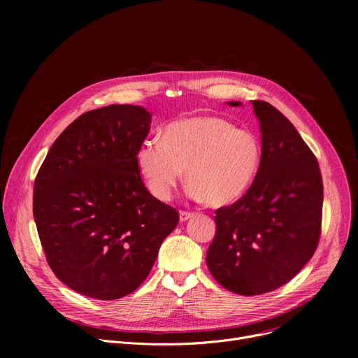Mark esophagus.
Listing matches in <instances>:
<instances>
[{"instance_id":"obj_1","label":"esophagus","mask_w":358,"mask_h":358,"mask_svg":"<svg viewBox=\"0 0 358 358\" xmlns=\"http://www.w3.org/2000/svg\"><path fill=\"white\" fill-rule=\"evenodd\" d=\"M194 215L190 212H180V222H187L189 219H192Z\"/></svg>"}]
</instances>
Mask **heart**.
I'll return each mask as SVG.
<instances>
[{"mask_svg":"<svg viewBox=\"0 0 358 358\" xmlns=\"http://www.w3.org/2000/svg\"><path fill=\"white\" fill-rule=\"evenodd\" d=\"M261 158V142L251 130L215 116H194L169 123L162 141L146 138L136 149L135 162L158 200L173 197L185 169L189 196L222 208L248 192Z\"/></svg>","mask_w":358,"mask_h":358,"instance_id":"heart-1","label":"heart"}]
</instances>
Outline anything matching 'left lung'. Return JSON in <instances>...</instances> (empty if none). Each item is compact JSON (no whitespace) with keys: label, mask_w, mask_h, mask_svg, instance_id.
Returning <instances> with one entry per match:
<instances>
[{"label":"left lung","mask_w":358,"mask_h":358,"mask_svg":"<svg viewBox=\"0 0 358 358\" xmlns=\"http://www.w3.org/2000/svg\"><path fill=\"white\" fill-rule=\"evenodd\" d=\"M252 106L262 148L258 174L242 199L216 210L206 255L217 283L242 296L273 292L305 267L321 235L324 201L317 161L296 127L270 103Z\"/></svg>","instance_id":"1"}]
</instances>
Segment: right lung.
Instances as JSON below:
<instances>
[{
    "label": "right lung",
    "mask_w": 358,
    "mask_h": 358,
    "mask_svg": "<svg viewBox=\"0 0 358 358\" xmlns=\"http://www.w3.org/2000/svg\"><path fill=\"white\" fill-rule=\"evenodd\" d=\"M149 129L141 106L87 111L37 173L36 228L52 271L77 293L115 300L136 290L177 227L178 212L146 190L135 162Z\"/></svg>",
    "instance_id": "add662e5"
}]
</instances>
